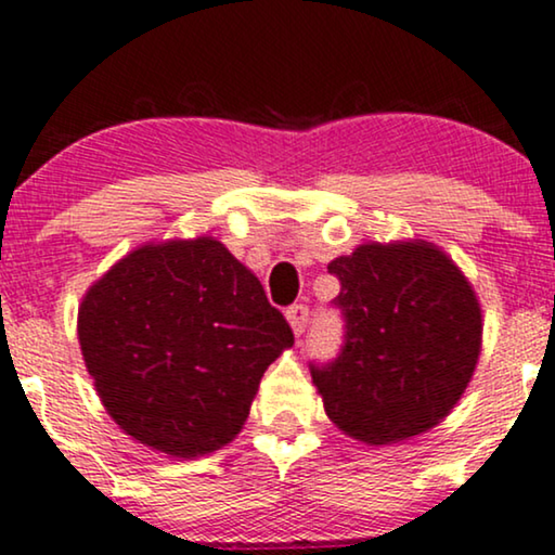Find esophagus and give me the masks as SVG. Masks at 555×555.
<instances>
[{
	"instance_id": "esophagus-1",
	"label": "esophagus",
	"mask_w": 555,
	"mask_h": 555,
	"mask_svg": "<svg viewBox=\"0 0 555 555\" xmlns=\"http://www.w3.org/2000/svg\"><path fill=\"white\" fill-rule=\"evenodd\" d=\"M285 315H287V321H291V326H293V331H295V336H300L306 331V326H308V306H304V304H293L291 308H287L285 311Z\"/></svg>"
}]
</instances>
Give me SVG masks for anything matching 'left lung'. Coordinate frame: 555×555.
<instances>
[{"label": "left lung", "mask_w": 555, "mask_h": 555, "mask_svg": "<svg viewBox=\"0 0 555 555\" xmlns=\"http://www.w3.org/2000/svg\"><path fill=\"white\" fill-rule=\"evenodd\" d=\"M328 272L344 344L311 362L328 418L359 441L418 436L449 415L469 385L481 347L472 285L443 251L423 242L362 244Z\"/></svg>", "instance_id": "8db88e82"}]
</instances>
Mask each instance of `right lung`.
Wrapping results in <instances>:
<instances>
[{
    "label": "right lung",
    "instance_id": "right-lung-1",
    "mask_svg": "<svg viewBox=\"0 0 555 555\" xmlns=\"http://www.w3.org/2000/svg\"><path fill=\"white\" fill-rule=\"evenodd\" d=\"M78 341L112 418L140 443L193 459L240 434L293 328L224 244L198 236L114 264L86 293Z\"/></svg>",
    "mask_w": 555,
    "mask_h": 555
}]
</instances>
